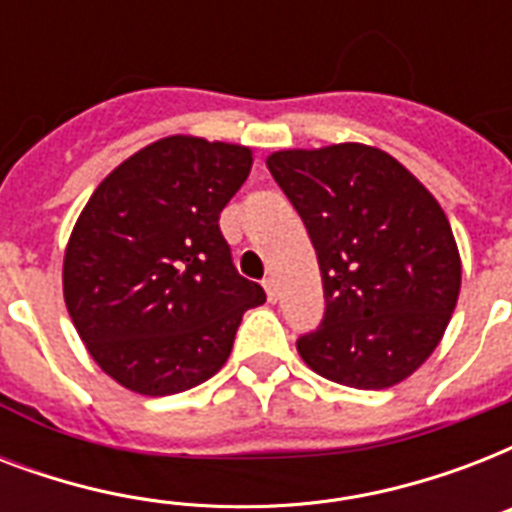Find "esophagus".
I'll use <instances>...</instances> for the list:
<instances>
[{"label":"esophagus","mask_w":512,"mask_h":512,"mask_svg":"<svg viewBox=\"0 0 512 512\" xmlns=\"http://www.w3.org/2000/svg\"><path fill=\"white\" fill-rule=\"evenodd\" d=\"M263 287H265V295H268V303H276V281L265 279Z\"/></svg>","instance_id":"34e87169"}]
</instances>
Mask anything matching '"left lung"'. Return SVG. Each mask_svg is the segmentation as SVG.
<instances>
[{"label": "left lung", "mask_w": 512, "mask_h": 512, "mask_svg": "<svg viewBox=\"0 0 512 512\" xmlns=\"http://www.w3.org/2000/svg\"><path fill=\"white\" fill-rule=\"evenodd\" d=\"M265 164L303 217L324 281V321L297 353L348 388H393L438 348L460 297L444 209L398 159L364 143L284 148Z\"/></svg>", "instance_id": "left-lung-1"}]
</instances>
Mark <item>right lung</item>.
<instances>
[{
  "label": "right lung",
  "mask_w": 512,
  "mask_h": 512,
  "mask_svg": "<svg viewBox=\"0 0 512 512\" xmlns=\"http://www.w3.org/2000/svg\"><path fill=\"white\" fill-rule=\"evenodd\" d=\"M249 170L252 148L170 135L108 172L76 217L63 300L92 361L122 388H196L228 361L244 311L265 303L217 225Z\"/></svg>",
  "instance_id": "obj_1"
}]
</instances>
